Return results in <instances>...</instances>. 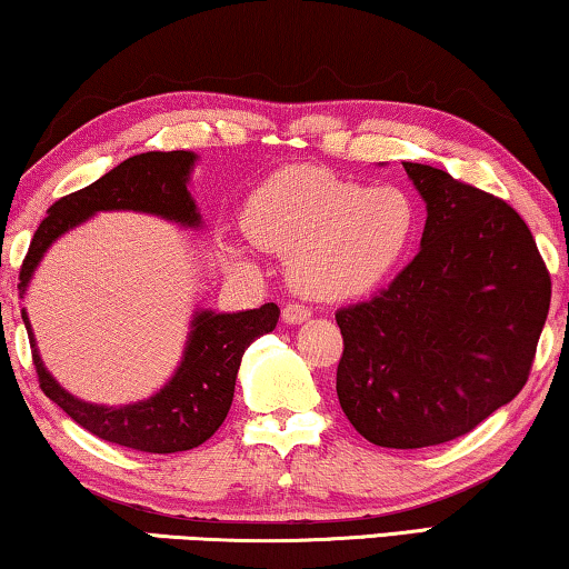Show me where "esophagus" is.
<instances>
[{
    "instance_id": "34e87169",
    "label": "esophagus",
    "mask_w": 569,
    "mask_h": 569,
    "mask_svg": "<svg viewBox=\"0 0 569 569\" xmlns=\"http://www.w3.org/2000/svg\"><path fill=\"white\" fill-rule=\"evenodd\" d=\"M311 317V309L303 307V303H286L283 307V321L286 325H301Z\"/></svg>"
}]
</instances>
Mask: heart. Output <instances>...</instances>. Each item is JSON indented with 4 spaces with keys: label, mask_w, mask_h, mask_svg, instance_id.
Instances as JSON below:
<instances>
[{
    "label": "heart",
    "mask_w": 569,
    "mask_h": 569,
    "mask_svg": "<svg viewBox=\"0 0 569 569\" xmlns=\"http://www.w3.org/2000/svg\"><path fill=\"white\" fill-rule=\"evenodd\" d=\"M244 227L258 248L291 260L301 293L342 301L372 291L401 266L417 240L419 207L401 186L372 189L293 168L260 186Z\"/></svg>",
    "instance_id": "obj_1"
}]
</instances>
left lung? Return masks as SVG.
I'll return each mask as SVG.
<instances>
[{
  "mask_svg": "<svg viewBox=\"0 0 569 569\" xmlns=\"http://www.w3.org/2000/svg\"><path fill=\"white\" fill-rule=\"evenodd\" d=\"M427 201L421 250L388 288L339 309L337 398L368 442L468 435L527 386L552 281L519 211L447 171L403 163Z\"/></svg>",
  "mask_w": 569,
  "mask_h": 569,
  "instance_id": "obj_1",
  "label": "left lung"
}]
</instances>
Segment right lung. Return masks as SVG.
Wrapping results in <instances>:
<instances>
[{"instance_id": "1", "label": "right lung", "mask_w": 569, "mask_h": 569, "mask_svg": "<svg viewBox=\"0 0 569 569\" xmlns=\"http://www.w3.org/2000/svg\"><path fill=\"white\" fill-rule=\"evenodd\" d=\"M193 160L197 156L189 150L140 152L87 189L58 199L40 222L28 256L22 260L20 283H17L20 296L28 291L30 278L50 244L81 224L83 219L94 217L97 211L132 209L171 219L183 227H199L201 214L197 211V201L186 189ZM278 313L281 309L276 303H262L260 309L237 313L197 311L183 360L173 378L156 396L127 406L87 403L63 391L42 366L24 309L22 321L28 327L32 366H36L42 393L50 401L61 406L79 427L104 442L138 449V452L171 455L203 445L222 427L232 406L242 355L258 337L273 332Z\"/></svg>"}]
</instances>
